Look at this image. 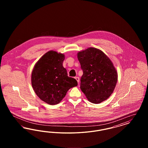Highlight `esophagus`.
Returning a JSON list of instances; mask_svg holds the SVG:
<instances>
[{
	"mask_svg": "<svg viewBox=\"0 0 148 148\" xmlns=\"http://www.w3.org/2000/svg\"><path fill=\"white\" fill-rule=\"evenodd\" d=\"M75 79L77 80V83H79V77H75Z\"/></svg>",
	"mask_w": 148,
	"mask_h": 148,
	"instance_id": "esophagus-1",
	"label": "esophagus"
}]
</instances>
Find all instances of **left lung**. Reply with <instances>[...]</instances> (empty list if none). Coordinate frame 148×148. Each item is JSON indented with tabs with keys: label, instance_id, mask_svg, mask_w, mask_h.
<instances>
[{
	"label": "left lung",
	"instance_id": "1",
	"mask_svg": "<svg viewBox=\"0 0 148 148\" xmlns=\"http://www.w3.org/2000/svg\"><path fill=\"white\" fill-rule=\"evenodd\" d=\"M83 74L80 89L92 103L99 104L113 93L118 74L110 59L100 50L89 48L77 53Z\"/></svg>",
	"mask_w": 148,
	"mask_h": 148
}]
</instances>
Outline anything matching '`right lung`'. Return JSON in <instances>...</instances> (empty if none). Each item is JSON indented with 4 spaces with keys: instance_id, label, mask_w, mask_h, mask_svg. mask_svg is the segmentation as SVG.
Wrapping results in <instances>:
<instances>
[{
    "instance_id": "obj_1",
    "label": "right lung",
    "mask_w": 148,
    "mask_h": 148,
    "mask_svg": "<svg viewBox=\"0 0 148 148\" xmlns=\"http://www.w3.org/2000/svg\"><path fill=\"white\" fill-rule=\"evenodd\" d=\"M65 56L54 51L45 53L36 63L32 74V85L37 96L50 105H56L67 92L77 86V81L68 76L63 66Z\"/></svg>"
}]
</instances>
